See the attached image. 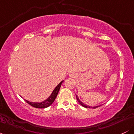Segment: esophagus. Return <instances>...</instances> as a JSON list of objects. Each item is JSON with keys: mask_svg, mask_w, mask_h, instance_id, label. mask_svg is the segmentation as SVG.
Segmentation results:
<instances>
[{"mask_svg": "<svg viewBox=\"0 0 134 134\" xmlns=\"http://www.w3.org/2000/svg\"><path fill=\"white\" fill-rule=\"evenodd\" d=\"M69 76H70V77H76V74L74 73V72H70V73L69 74Z\"/></svg>", "mask_w": 134, "mask_h": 134, "instance_id": "34e87169", "label": "esophagus"}]
</instances>
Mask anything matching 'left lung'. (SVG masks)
<instances>
[{
  "label": "left lung",
  "mask_w": 134,
  "mask_h": 134,
  "mask_svg": "<svg viewBox=\"0 0 134 134\" xmlns=\"http://www.w3.org/2000/svg\"><path fill=\"white\" fill-rule=\"evenodd\" d=\"M76 98H77V100L78 101V102L80 104H81V105L82 106V107H85V108H98V107H99V106H96V107H91L90 106H87V105H86V104H84V103H82L81 102V101L79 100V98H78L77 97V96L76 95Z\"/></svg>",
  "instance_id": "left-lung-1"
}]
</instances>
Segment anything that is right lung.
Segmentation results:
<instances>
[{
  "label": "right lung",
  "mask_w": 134,
  "mask_h": 134,
  "mask_svg": "<svg viewBox=\"0 0 134 134\" xmlns=\"http://www.w3.org/2000/svg\"><path fill=\"white\" fill-rule=\"evenodd\" d=\"M63 82H64V81H62V82H60L59 84L57 86V87L54 89V90L53 91V92H52L51 95H50V96H49L47 99H45L44 101H42V102L33 103V102H30V101L26 100V99H24V100L26 101V102L27 103L30 104V105L32 106L33 107L36 108H45L50 107V106L53 103V101H55V98H56L57 96L58 91H59L61 85H62Z\"/></svg>",
  "instance_id": "right-lung-1"
}]
</instances>
